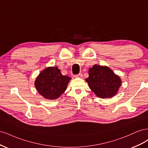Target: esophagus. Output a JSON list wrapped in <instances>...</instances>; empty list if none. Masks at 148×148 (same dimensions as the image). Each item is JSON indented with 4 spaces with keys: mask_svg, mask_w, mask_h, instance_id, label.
I'll list each match as a JSON object with an SVG mask.
<instances>
[{
    "mask_svg": "<svg viewBox=\"0 0 148 148\" xmlns=\"http://www.w3.org/2000/svg\"><path fill=\"white\" fill-rule=\"evenodd\" d=\"M82 73H79L78 75H74V77L75 78H82Z\"/></svg>",
    "mask_w": 148,
    "mask_h": 148,
    "instance_id": "obj_1",
    "label": "esophagus"
}]
</instances>
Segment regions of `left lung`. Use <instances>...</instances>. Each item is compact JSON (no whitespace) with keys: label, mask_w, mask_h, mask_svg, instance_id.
Segmentation results:
<instances>
[{"label":"left lung","mask_w":148,"mask_h":148,"mask_svg":"<svg viewBox=\"0 0 148 148\" xmlns=\"http://www.w3.org/2000/svg\"><path fill=\"white\" fill-rule=\"evenodd\" d=\"M86 79L89 87L102 99L111 98L116 95L122 84V79L109 67L94 65L89 69Z\"/></svg>","instance_id":"left-lung-1"}]
</instances>
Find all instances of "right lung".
I'll return each instance as SVG.
<instances>
[{
  "label": "right lung",
  "instance_id": "obj_1",
  "mask_svg": "<svg viewBox=\"0 0 148 148\" xmlns=\"http://www.w3.org/2000/svg\"><path fill=\"white\" fill-rule=\"evenodd\" d=\"M71 78L64 76L57 66H48L41 71L34 82L40 95L49 100L58 99L66 89Z\"/></svg>",
  "mask_w": 148,
  "mask_h": 148
}]
</instances>
